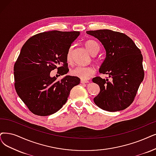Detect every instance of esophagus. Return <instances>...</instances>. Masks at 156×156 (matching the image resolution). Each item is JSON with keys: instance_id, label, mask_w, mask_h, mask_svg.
<instances>
[{"instance_id": "obj_1", "label": "esophagus", "mask_w": 156, "mask_h": 156, "mask_svg": "<svg viewBox=\"0 0 156 156\" xmlns=\"http://www.w3.org/2000/svg\"><path fill=\"white\" fill-rule=\"evenodd\" d=\"M80 83H81L82 84H86V83H88L89 81L88 80H80Z\"/></svg>"}]
</instances>
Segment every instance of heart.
<instances>
[{"mask_svg": "<svg viewBox=\"0 0 156 156\" xmlns=\"http://www.w3.org/2000/svg\"><path fill=\"white\" fill-rule=\"evenodd\" d=\"M85 47L87 51L91 55H97L100 51V45L98 43L93 40L86 41ZM66 60L68 63L72 61V47H70L68 50L66 54ZM95 70L92 66H77L70 71V74L72 76L78 77L81 80H88L95 74Z\"/></svg>", "mask_w": 156, "mask_h": 156, "instance_id": "1", "label": "heart"}]
</instances>
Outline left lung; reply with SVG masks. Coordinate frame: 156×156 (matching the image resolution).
<instances>
[{"label":"left lung","mask_w":156,"mask_h":156,"mask_svg":"<svg viewBox=\"0 0 156 156\" xmlns=\"http://www.w3.org/2000/svg\"><path fill=\"white\" fill-rule=\"evenodd\" d=\"M105 49L106 57L99 72L111 79L97 76L92 81L101 89L94 98L98 107L115 112L126 109L133 103L144 78L143 56L140 50L126 34L109 29L88 30Z\"/></svg>","instance_id":"obj_1"}]
</instances>
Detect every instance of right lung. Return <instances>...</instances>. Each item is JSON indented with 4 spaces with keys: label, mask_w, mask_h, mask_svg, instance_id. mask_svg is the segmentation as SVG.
Wrapping results in <instances>:
<instances>
[{
    "label": "right lung",
    "mask_w": 156,
    "mask_h": 156,
    "mask_svg": "<svg viewBox=\"0 0 156 156\" xmlns=\"http://www.w3.org/2000/svg\"><path fill=\"white\" fill-rule=\"evenodd\" d=\"M80 33L52 30L30 37L24 43L14 65L15 88L18 95L34 115L48 116L66 102L80 79L66 76L59 80L50 76L55 68L66 74V54Z\"/></svg>",
    "instance_id": "obj_1"
}]
</instances>
